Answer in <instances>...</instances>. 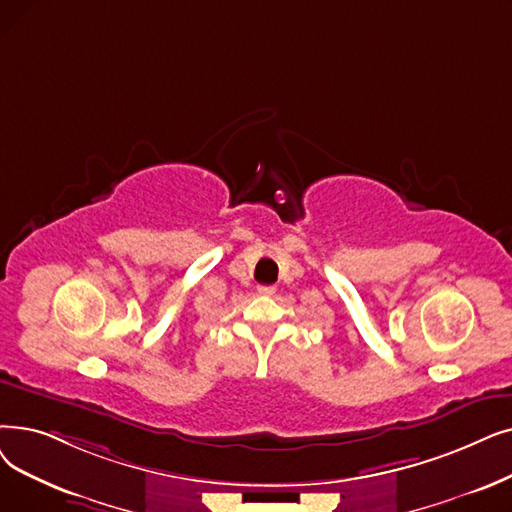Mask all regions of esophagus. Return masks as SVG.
<instances>
[{"label": "esophagus", "instance_id": "obj_1", "mask_svg": "<svg viewBox=\"0 0 512 512\" xmlns=\"http://www.w3.org/2000/svg\"><path fill=\"white\" fill-rule=\"evenodd\" d=\"M257 291H259L261 295H274V293H276V286H272V284H261V286H257Z\"/></svg>", "mask_w": 512, "mask_h": 512}]
</instances>
